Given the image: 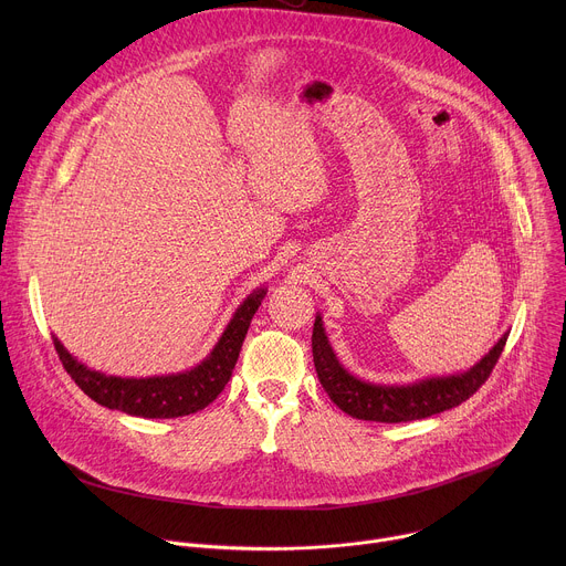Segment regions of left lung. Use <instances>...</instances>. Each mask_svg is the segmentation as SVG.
I'll use <instances>...</instances> for the list:
<instances>
[{
    "mask_svg": "<svg viewBox=\"0 0 566 566\" xmlns=\"http://www.w3.org/2000/svg\"><path fill=\"white\" fill-rule=\"evenodd\" d=\"M506 338L509 334H504L486 356L463 374L426 378L412 385H376L352 376L336 358L319 315H315L311 347L317 378L343 412L363 421L400 423L426 419L461 406L489 380L504 352Z\"/></svg>",
    "mask_w": 566,
    "mask_h": 566,
    "instance_id": "obj_1",
    "label": "left lung"
}]
</instances>
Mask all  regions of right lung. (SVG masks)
<instances>
[{"label":"right lung","instance_id":"1","mask_svg":"<svg viewBox=\"0 0 566 566\" xmlns=\"http://www.w3.org/2000/svg\"><path fill=\"white\" fill-rule=\"evenodd\" d=\"M264 295L266 289H258L241 302L214 349L184 374L151 378L107 376L77 363L55 336L53 345L66 374L98 406L143 419H177L203 410L223 391Z\"/></svg>","mask_w":566,"mask_h":566}]
</instances>
